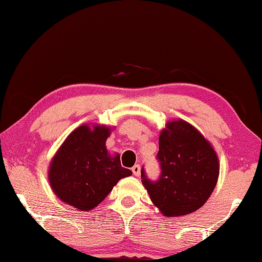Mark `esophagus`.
<instances>
[{
  "label": "esophagus",
  "mask_w": 262,
  "mask_h": 262,
  "mask_svg": "<svg viewBox=\"0 0 262 262\" xmlns=\"http://www.w3.org/2000/svg\"><path fill=\"white\" fill-rule=\"evenodd\" d=\"M132 171H133V173H134L135 177H140V174H141V165L140 164H135L132 168Z\"/></svg>",
  "instance_id": "obj_1"
}]
</instances>
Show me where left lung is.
<instances>
[{
  "label": "left lung",
  "mask_w": 262,
  "mask_h": 262,
  "mask_svg": "<svg viewBox=\"0 0 262 262\" xmlns=\"http://www.w3.org/2000/svg\"><path fill=\"white\" fill-rule=\"evenodd\" d=\"M160 176L151 180L142 168V182L164 216L190 214L206 203L219 179V159L210 144L190 124L168 122L159 140Z\"/></svg>",
  "instance_id": "left-lung-1"
}]
</instances>
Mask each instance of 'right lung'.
<instances>
[{
    "mask_svg": "<svg viewBox=\"0 0 262 262\" xmlns=\"http://www.w3.org/2000/svg\"><path fill=\"white\" fill-rule=\"evenodd\" d=\"M109 128L86 125L72 132L49 168V183L64 203L91 210L102 202L121 178L132 171L122 168L119 155L111 158L105 148Z\"/></svg>",
    "mask_w": 262,
    "mask_h": 262,
    "instance_id": "obj_1",
    "label": "right lung"
}]
</instances>
